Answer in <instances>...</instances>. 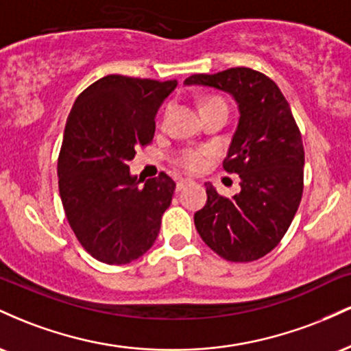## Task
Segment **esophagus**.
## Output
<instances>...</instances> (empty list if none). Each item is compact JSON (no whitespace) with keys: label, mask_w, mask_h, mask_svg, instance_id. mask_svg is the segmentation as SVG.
<instances>
[{"label":"esophagus","mask_w":351,"mask_h":351,"mask_svg":"<svg viewBox=\"0 0 351 351\" xmlns=\"http://www.w3.org/2000/svg\"><path fill=\"white\" fill-rule=\"evenodd\" d=\"M188 183H189L188 178H178V180H176V191H181V189L186 186Z\"/></svg>","instance_id":"34e87169"}]
</instances>
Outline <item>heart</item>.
<instances>
[{
	"label": "heart",
	"instance_id": "heart-1",
	"mask_svg": "<svg viewBox=\"0 0 351 351\" xmlns=\"http://www.w3.org/2000/svg\"><path fill=\"white\" fill-rule=\"evenodd\" d=\"M211 106L226 107V104H224L221 99H208L206 102H204V107H211ZM208 156H209V152L206 148H184V150L178 155V163L181 167L188 168V170H198V168H201L204 163H206Z\"/></svg>",
	"mask_w": 351,
	"mask_h": 351
}]
</instances>
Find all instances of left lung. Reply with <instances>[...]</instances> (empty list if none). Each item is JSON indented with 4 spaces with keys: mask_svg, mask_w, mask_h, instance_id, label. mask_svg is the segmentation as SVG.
<instances>
[{
    "mask_svg": "<svg viewBox=\"0 0 351 351\" xmlns=\"http://www.w3.org/2000/svg\"><path fill=\"white\" fill-rule=\"evenodd\" d=\"M184 84L226 92L239 108L223 168L239 175L241 191L224 198L206 183L195 226L223 259H261L287 232L304 191V145L291 106L274 80L249 67L195 74Z\"/></svg>",
    "mask_w": 351,
    "mask_h": 351,
    "instance_id": "1",
    "label": "left lung"
}]
</instances>
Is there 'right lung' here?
<instances>
[{
  "label": "right lung",
  "instance_id": "obj_1",
  "mask_svg": "<svg viewBox=\"0 0 351 351\" xmlns=\"http://www.w3.org/2000/svg\"><path fill=\"white\" fill-rule=\"evenodd\" d=\"M176 80L106 75L75 99L58 160L59 193L82 247L104 264L142 257L160 232L176 184L130 175L136 147L155 135V115Z\"/></svg>",
  "mask_w": 351,
  "mask_h": 351
}]
</instances>
